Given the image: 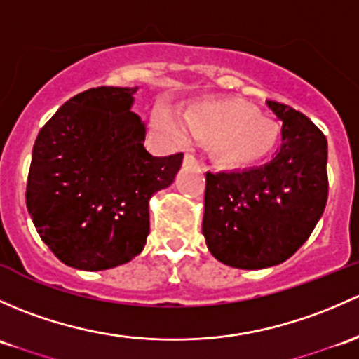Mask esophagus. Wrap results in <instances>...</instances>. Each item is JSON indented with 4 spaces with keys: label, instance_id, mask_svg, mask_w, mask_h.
Segmentation results:
<instances>
[{
    "label": "esophagus",
    "instance_id": "obj_1",
    "mask_svg": "<svg viewBox=\"0 0 359 359\" xmlns=\"http://www.w3.org/2000/svg\"><path fill=\"white\" fill-rule=\"evenodd\" d=\"M184 163L186 165H192V163H196V156L192 153H186L184 154Z\"/></svg>",
    "mask_w": 359,
    "mask_h": 359
}]
</instances>
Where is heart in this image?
I'll use <instances>...</instances> for the list:
<instances>
[{
	"instance_id": "1",
	"label": "heart",
	"mask_w": 359,
	"mask_h": 359,
	"mask_svg": "<svg viewBox=\"0 0 359 359\" xmlns=\"http://www.w3.org/2000/svg\"><path fill=\"white\" fill-rule=\"evenodd\" d=\"M160 129L177 141L187 135L211 141V158L222 167L237 168L255 163L275 148L280 129L270 116L239 101L224 100L192 104L180 115V123L158 110L153 115Z\"/></svg>"
}]
</instances>
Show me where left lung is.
Wrapping results in <instances>:
<instances>
[{
  "label": "left lung",
  "mask_w": 359,
  "mask_h": 359,
  "mask_svg": "<svg viewBox=\"0 0 359 359\" xmlns=\"http://www.w3.org/2000/svg\"><path fill=\"white\" fill-rule=\"evenodd\" d=\"M282 122L273 160L206 173L203 236L224 265L259 270L284 263L318 224L329 196L327 139L303 113L266 101Z\"/></svg>",
  "instance_id": "8db88e82"
}]
</instances>
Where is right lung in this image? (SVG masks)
Segmentation results:
<instances>
[{
    "instance_id": "1",
    "label": "right lung",
    "mask_w": 359,
    "mask_h": 359,
    "mask_svg": "<svg viewBox=\"0 0 359 359\" xmlns=\"http://www.w3.org/2000/svg\"><path fill=\"white\" fill-rule=\"evenodd\" d=\"M137 88L70 97L34 142L27 210L43 243L72 269L130 262L149 233V199L175 179L182 153L153 156L130 110Z\"/></svg>"
}]
</instances>
